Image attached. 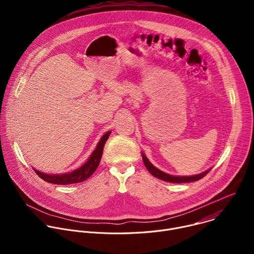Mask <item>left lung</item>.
Instances as JSON below:
<instances>
[{"instance_id": "left-lung-1", "label": "left lung", "mask_w": 254, "mask_h": 254, "mask_svg": "<svg viewBox=\"0 0 254 254\" xmlns=\"http://www.w3.org/2000/svg\"><path fill=\"white\" fill-rule=\"evenodd\" d=\"M141 156H142V161H143V164L144 166H146V168L149 170V172L155 176L156 178L158 179H161L163 181H166V182H170V183H189V182H195V181H198L200 179H202L203 177H205L209 172L210 170L208 171H205L199 175H195V176H190V177H177V176H172V175H169V174H166L162 171H160L159 169H157L156 167H154L150 161L147 159V157L144 156L142 153H141Z\"/></svg>"}]
</instances>
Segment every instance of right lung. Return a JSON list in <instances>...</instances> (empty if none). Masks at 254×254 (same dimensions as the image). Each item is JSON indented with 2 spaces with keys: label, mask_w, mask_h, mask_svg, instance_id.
<instances>
[{
  "label": "right lung",
  "mask_w": 254,
  "mask_h": 254,
  "mask_svg": "<svg viewBox=\"0 0 254 254\" xmlns=\"http://www.w3.org/2000/svg\"><path fill=\"white\" fill-rule=\"evenodd\" d=\"M111 132L112 131H108L105 134H103V136L101 137V139L99 140V142L97 144L96 149L94 150V152L92 153V155L90 156L88 161L83 166H81L79 169H77L73 172L68 173V174H63V175H48V174L41 173L35 169H34V171L41 179H43L44 181H46V182L52 183V184L68 185V184H75V183L83 182V181L88 179L97 169V167L100 163V160H101L104 143L107 140L108 136H110Z\"/></svg>",
  "instance_id": "add662e5"
}]
</instances>
